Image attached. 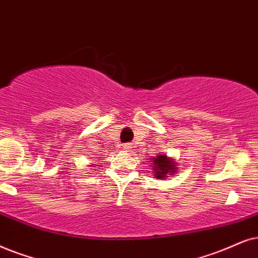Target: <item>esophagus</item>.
Segmentation results:
<instances>
[{
  "label": "esophagus",
  "mask_w": 258,
  "mask_h": 258,
  "mask_svg": "<svg viewBox=\"0 0 258 258\" xmlns=\"http://www.w3.org/2000/svg\"><path fill=\"white\" fill-rule=\"evenodd\" d=\"M122 149L125 150V151H131V145H130V144L122 145Z\"/></svg>",
  "instance_id": "34e87169"
}]
</instances>
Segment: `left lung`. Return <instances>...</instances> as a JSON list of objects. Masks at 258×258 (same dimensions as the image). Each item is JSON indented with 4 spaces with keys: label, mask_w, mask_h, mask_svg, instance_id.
<instances>
[{
    "label": "left lung",
    "mask_w": 258,
    "mask_h": 258,
    "mask_svg": "<svg viewBox=\"0 0 258 258\" xmlns=\"http://www.w3.org/2000/svg\"><path fill=\"white\" fill-rule=\"evenodd\" d=\"M150 167L153 170V176L157 180H165L168 177L175 176L177 171V163L167 155H158L156 157L150 158Z\"/></svg>",
    "instance_id": "8db88e82"
}]
</instances>
